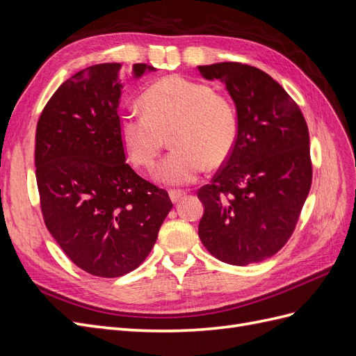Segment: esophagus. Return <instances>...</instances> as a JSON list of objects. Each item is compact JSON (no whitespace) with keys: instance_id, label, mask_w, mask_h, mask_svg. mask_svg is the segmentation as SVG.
<instances>
[{"instance_id":"esophagus-1","label":"esophagus","mask_w":356,"mask_h":356,"mask_svg":"<svg viewBox=\"0 0 356 356\" xmlns=\"http://www.w3.org/2000/svg\"><path fill=\"white\" fill-rule=\"evenodd\" d=\"M169 197H170L172 203H178L181 199L186 197V193L184 191H179V190H170L169 191Z\"/></svg>"}]
</instances>
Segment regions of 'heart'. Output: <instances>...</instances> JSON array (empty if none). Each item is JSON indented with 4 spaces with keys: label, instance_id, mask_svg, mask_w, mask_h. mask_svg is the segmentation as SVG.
<instances>
[{
    "label": "heart",
    "instance_id": "heart-1",
    "mask_svg": "<svg viewBox=\"0 0 356 356\" xmlns=\"http://www.w3.org/2000/svg\"><path fill=\"white\" fill-rule=\"evenodd\" d=\"M145 114L124 113L118 135L132 163L152 169L170 138L174 149L161 161L156 178L169 186L196 181L204 166L220 168L239 135V118L227 95L182 75L161 79L143 93Z\"/></svg>",
    "mask_w": 356,
    "mask_h": 356
}]
</instances>
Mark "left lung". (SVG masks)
<instances>
[{"label":"left lung","instance_id":"left-lung-1","mask_svg":"<svg viewBox=\"0 0 356 356\" xmlns=\"http://www.w3.org/2000/svg\"><path fill=\"white\" fill-rule=\"evenodd\" d=\"M221 80L234 102L239 135L203 203L199 238L220 261L260 263L288 242L312 184L309 129L293 98L270 75L239 62L197 67Z\"/></svg>","mask_w":356,"mask_h":356}]
</instances>
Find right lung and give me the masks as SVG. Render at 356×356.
Instances as JSON below:
<instances>
[{"label": "right lung", "mask_w": 356, "mask_h": 356, "mask_svg": "<svg viewBox=\"0 0 356 356\" xmlns=\"http://www.w3.org/2000/svg\"><path fill=\"white\" fill-rule=\"evenodd\" d=\"M120 63L86 68L53 93L35 134V177L46 227L70 260L93 276L141 264L172 209L165 190L126 163L118 135ZM156 71L135 63L134 79Z\"/></svg>", "instance_id": "1"}]
</instances>
